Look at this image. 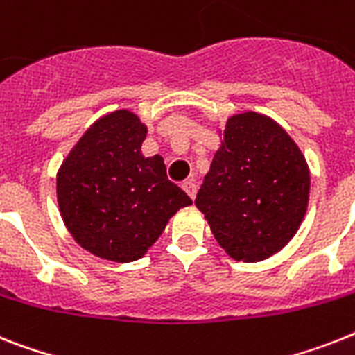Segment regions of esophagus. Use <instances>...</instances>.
<instances>
[{
	"instance_id": "obj_1",
	"label": "esophagus",
	"mask_w": 355,
	"mask_h": 355,
	"mask_svg": "<svg viewBox=\"0 0 355 355\" xmlns=\"http://www.w3.org/2000/svg\"><path fill=\"white\" fill-rule=\"evenodd\" d=\"M181 187H183L184 192L189 194L190 199L196 198V194H198V184H196L194 181H184V183L181 184Z\"/></svg>"
}]
</instances>
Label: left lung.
Wrapping results in <instances>:
<instances>
[{
    "label": "left lung",
    "instance_id": "obj_1",
    "mask_svg": "<svg viewBox=\"0 0 355 355\" xmlns=\"http://www.w3.org/2000/svg\"><path fill=\"white\" fill-rule=\"evenodd\" d=\"M310 194L309 165L268 116L234 114L196 196L210 230L236 261L274 256L295 236Z\"/></svg>",
    "mask_w": 355,
    "mask_h": 355
}]
</instances>
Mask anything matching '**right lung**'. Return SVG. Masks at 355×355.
Here are the masks:
<instances>
[{
	"mask_svg": "<svg viewBox=\"0 0 355 355\" xmlns=\"http://www.w3.org/2000/svg\"><path fill=\"white\" fill-rule=\"evenodd\" d=\"M146 127L130 110L90 125L58 171L67 230L79 247L116 263L136 261L192 199L166 178L161 156L145 157Z\"/></svg>",
	"mask_w": 355,
	"mask_h": 355,
	"instance_id": "1",
	"label": "right lung"
}]
</instances>
